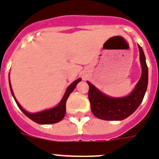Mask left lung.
Masks as SVG:
<instances>
[{"label":"left lung","mask_w":159,"mask_h":159,"mask_svg":"<svg viewBox=\"0 0 159 159\" xmlns=\"http://www.w3.org/2000/svg\"><path fill=\"white\" fill-rule=\"evenodd\" d=\"M139 48L142 65V76L135 89L129 96L121 98H110L102 94L92 83L88 82L89 85L88 98L94 116L107 121H120L133 114L141 104L147 91L148 71L143 48L140 46H139Z\"/></svg>","instance_id":"left-lung-1"}]
</instances>
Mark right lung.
<instances>
[{
    "label": "right lung",
    "mask_w": 159,
    "mask_h": 159,
    "mask_svg": "<svg viewBox=\"0 0 159 159\" xmlns=\"http://www.w3.org/2000/svg\"><path fill=\"white\" fill-rule=\"evenodd\" d=\"M81 78H78L77 80H76L75 82H73L70 86H69L67 89H66V93L64 94L63 98L61 99V101L57 106L54 107V108L49 109V110H46V111H43V112H36V113H29V112H26L24 109L20 107V105L18 103V102L16 101V99L14 97V94H13V92H12L11 86V82H10V88H11V94L15 98V101L17 104V106L19 107V108L22 111V112L25 115H26L27 117L31 119L32 121H34L35 123H39V124H52V123H56L60 122L61 120H62V118L65 116V113H66V100L68 98L69 95L71 94V93L72 91L74 90V88H76V86L79 82H81Z\"/></svg>",
    "instance_id": "1"
}]
</instances>
